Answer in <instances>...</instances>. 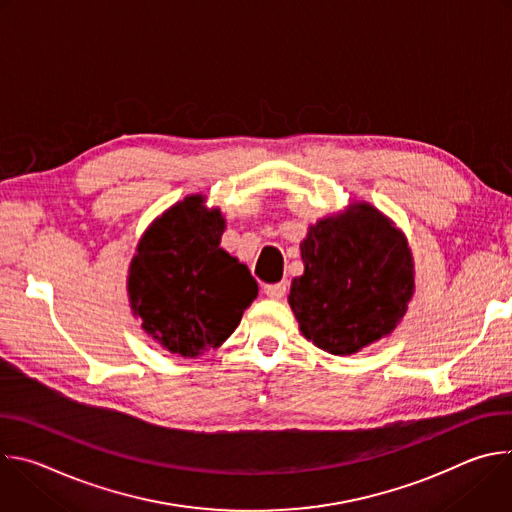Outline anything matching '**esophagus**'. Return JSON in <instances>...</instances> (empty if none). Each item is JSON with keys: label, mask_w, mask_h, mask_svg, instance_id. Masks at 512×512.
I'll return each instance as SVG.
<instances>
[{"label": "esophagus", "mask_w": 512, "mask_h": 512, "mask_svg": "<svg viewBox=\"0 0 512 512\" xmlns=\"http://www.w3.org/2000/svg\"><path fill=\"white\" fill-rule=\"evenodd\" d=\"M263 291H265L267 298H271V300H281V298L285 296V291H287V281L269 283V285L263 287Z\"/></svg>", "instance_id": "obj_1"}]
</instances>
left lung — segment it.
Instances as JSON below:
<instances>
[{"label":"left lung","instance_id":"obj_1","mask_svg":"<svg viewBox=\"0 0 512 512\" xmlns=\"http://www.w3.org/2000/svg\"><path fill=\"white\" fill-rule=\"evenodd\" d=\"M304 275L289 306L300 330L330 354H352L391 334L413 296V263L403 235L371 204L310 227Z\"/></svg>","mask_w":512,"mask_h":512}]
</instances>
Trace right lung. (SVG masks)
Segmentation results:
<instances>
[{
	"label": "right lung",
	"mask_w": 512,
	"mask_h": 512,
	"mask_svg": "<svg viewBox=\"0 0 512 512\" xmlns=\"http://www.w3.org/2000/svg\"><path fill=\"white\" fill-rule=\"evenodd\" d=\"M225 218L188 196L145 231L129 267V300L141 328L180 356L221 346L259 287L221 249Z\"/></svg>",
	"instance_id": "right-lung-1"
}]
</instances>
